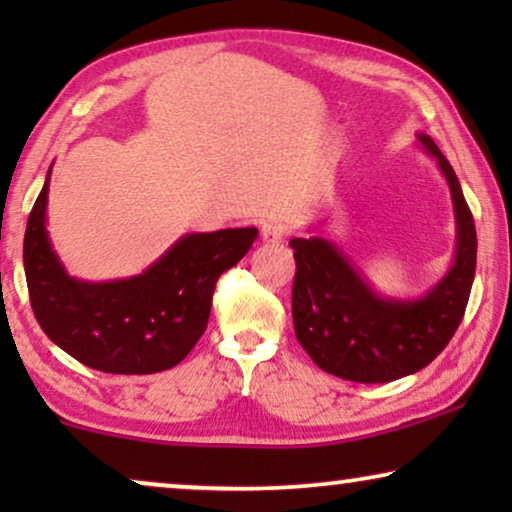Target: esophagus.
<instances>
[{
	"mask_svg": "<svg viewBox=\"0 0 512 512\" xmlns=\"http://www.w3.org/2000/svg\"><path fill=\"white\" fill-rule=\"evenodd\" d=\"M284 235H286V230L279 221H265L261 226V237H263V242H268V244L282 242Z\"/></svg>",
	"mask_w": 512,
	"mask_h": 512,
	"instance_id": "1",
	"label": "esophagus"
}]
</instances>
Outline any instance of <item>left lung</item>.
<instances>
[{"label": "left lung", "instance_id": "8db88e82", "mask_svg": "<svg viewBox=\"0 0 512 512\" xmlns=\"http://www.w3.org/2000/svg\"><path fill=\"white\" fill-rule=\"evenodd\" d=\"M450 184L457 254L447 275L417 300L382 298L324 237H293V328L321 370L349 382L382 384L436 359L464 319L475 277L473 214L452 165L429 135H417Z\"/></svg>", "mask_w": 512, "mask_h": 512}]
</instances>
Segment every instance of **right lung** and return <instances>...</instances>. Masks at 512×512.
I'll use <instances>...</instances> for the list:
<instances>
[{
  "label": "right lung",
  "mask_w": 512,
  "mask_h": 512,
  "mask_svg": "<svg viewBox=\"0 0 512 512\" xmlns=\"http://www.w3.org/2000/svg\"><path fill=\"white\" fill-rule=\"evenodd\" d=\"M46 184L27 219L23 263L39 326L83 366L151 375L177 366L205 333L216 282L251 249L256 228L184 235L142 275L81 282L67 275L46 233Z\"/></svg>",
  "instance_id": "1"
}]
</instances>
